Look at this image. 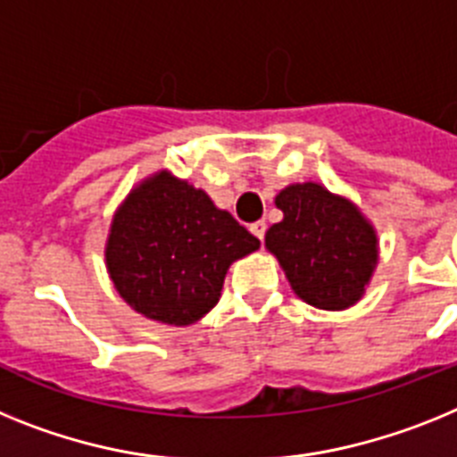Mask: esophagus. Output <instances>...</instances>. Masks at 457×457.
Returning <instances> with one entry per match:
<instances>
[{
  "instance_id": "1",
  "label": "esophagus",
  "mask_w": 457,
  "mask_h": 457,
  "mask_svg": "<svg viewBox=\"0 0 457 457\" xmlns=\"http://www.w3.org/2000/svg\"><path fill=\"white\" fill-rule=\"evenodd\" d=\"M251 232L255 234L257 239L264 241V234H267V223H264V220H257V223L251 225Z\"/></svg>"
}]
</instances>
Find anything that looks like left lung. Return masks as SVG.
Returning a JSON list of instances; mask_svg holds the SVG:
<instances>
[{"mask_svg":"<svg viewBox=\"0 0 457 457\" xmlns=\"http://www.w3.org/2000/svg\"><path fill=\"white\" fill-rule=\"evenodd\" d=\"M276 206L283 220L264 241L295 295L322 311L354 305L377 267L375 228L359 206L312 181L280 190Z\"/></svg>","mask_w":457,"mask_h":457,"instance_id":"obj_1","label":"left lung"}]
</instances>
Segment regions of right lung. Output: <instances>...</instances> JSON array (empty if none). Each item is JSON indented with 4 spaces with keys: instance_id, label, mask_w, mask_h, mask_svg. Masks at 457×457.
<instances>
[{
    "instance_id": "1",
    "label": "right lung",
    "mask_w": 457,
    "mask_h": 457,
    "mask_svg": "<svg viewBox=\"0 0 457 457\" xmlns=\"http://www.w3.org/2000/svg\"><path fill=\"white\" fill-rule=\"evenodd\" d=\"M257 248L260 239L204 190L162 170L135 186L117 209L105 264L135 312L188 327L218 303L229 264Z\"/></svg>"
}]
</instances>
